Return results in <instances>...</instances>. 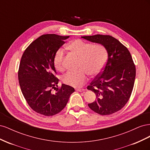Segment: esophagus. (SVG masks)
Here are the masks:
<instances>
[{"label": "esophagus", "mask_w": 150, "mask_h": 150, "mask_svg": "<svg viewBox=\"0 0 150 150\" xmlns=\"http://www.w3.org/2000/svg\"><path fill=\"white\" fill-rule=\"evenodd\" d=\"M76 91L78 92H83L85 91L84 89H76Z\"/></svg>", "instance_id": "obj_1"}]
</instances>
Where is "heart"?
<instances>
[{"label":"heart","instance_id":"obj_1","mask_svg":"<svg viewBox=\"0 0 150 150\" xmlns=\"http://www.w3.org/2000/svg\"><path fill=\"white\" fill-rule=\"evenodd\" d=\"M66 48L79 57V67L76 72H68L63 76V83L72 87L79 88L88 79L87 74L96 76L102 71L108 57L106 47L101 44L92 45L81 39L72 40ZM64 52L58 49L54 57V64L58 71L64 69Z\"/></svg>","mask_w":150,"mask_h":150}]
</instances>
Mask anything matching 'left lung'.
I'll return each instance as SVG.
<instances>
[{
	"label": "left lung",
	"mask_w": 150,
	"mask_h": 150,
	"mask_svg": "<svg viewBox=\"0 0 150 150\" xmlns=\"http://www.w3.org/2000/svg\"><path fill=\"white\" fill-rule=\"evenodd\" d=\"M81 38L103 45L108 52V60L101 73L87 88L96 94L97 98L88 106L101 115L113 114L125 106L132 93L136 76L132 57L128 49L111 35Z\"/></svg>",
	"instance_id": "8db88e82"
}]
</instances>
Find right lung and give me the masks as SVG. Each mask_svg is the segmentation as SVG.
<instances>
[{
  "label": "right lung",
  "instance_id": "1",
  "mask_svg": "<svg viewBox=\"0 0 150 150\" xmlns=\"http://www.w3.org/2000/svg\"><path fill=\"white\" fill-rule=\"evenodd\" d=\"M69 36L44 34L28 47L22 56L18 78L23 96L36 112L50 116L65 108L74 89L62 84L55 76L54 57L57 50ZM56 90L55 93L52 89Z\"/></svg>",
  "mask_w": 150,
  "mask_h": 150
}]
</instances>
